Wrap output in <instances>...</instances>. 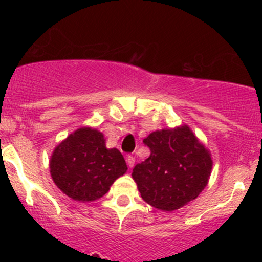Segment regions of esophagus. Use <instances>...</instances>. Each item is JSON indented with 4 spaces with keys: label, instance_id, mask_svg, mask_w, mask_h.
I'll use <instances>...</instances> for the list:
<instances>
[{
    "label": "esophagus",
    "instance_id": "obj_1",
    "mask_svg": "<svg viewBox=\"0 0 262 262\" xmlns=\"http://www.w3.org/2000/svg\"><path fill=\"white\" fill-rule=\"evenodd\" d=\"M126 163H128V166L129 167H133L134 166V163H136V160H134V157L133 156H128V157H126Z\"/></svg>",
    "mask_w": 262,
    "mask_h": 262
}]
</instances>
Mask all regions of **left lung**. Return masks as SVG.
Instances as JSON below:
<instances>
[{
  "label": "left lung",
  "mask_w": 262,
  "mask_h": 262,
  "mask_svg": "<svg viewBox=\"0 0 262 262\" xmlns=\"http://www.w3.org/2000/svg\"><path fill=\"white\" fill-rule=\"evenodd\" d=\"M149 157L133 168L141 196L153 208L172 212L196 199L212 173L209 149L184 125L152 132L143 139Z\"/></svg>",
  "instance_id": "8db88e82"
}]
</instances>
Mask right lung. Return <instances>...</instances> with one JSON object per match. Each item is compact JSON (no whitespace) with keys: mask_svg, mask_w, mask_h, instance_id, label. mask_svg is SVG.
<instances>
[{"mask_svg":"<svg viewBox=\"0 0 262 262\" xmlns=\"http://www.w3.org/2000/svg\"><path fill=\"white\" fill-rule=\"evenodd\" d=\"M49 168L58 189L81 203L104 196L128 170L123 155L106 148L104 134L90 126L78 128L54 148Z\"/></svg>","mask_w":262,"mask_h":262,"instance_id":"1","label":"right lung"}]
</instances>
